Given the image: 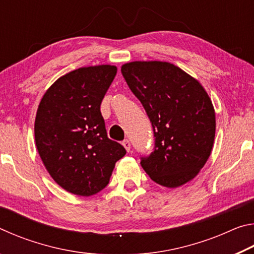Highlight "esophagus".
<instances>
[{
  "mask_svg": "<svg viewBox=\"0 0 254 254\" xmlns=\"http://www.w3.org/2000/svg\"><path fill=\"white\" fill-rule=\"evenodd\" d=\"M122 144H123V147L126 148V150H127V152L130 151V150H131V143H130V141H128V140H124L123 142H122Z\"/></svg>",
  "mask_w": 254,
  "mask_h": 254,
  "instance_id": "obj_1",
  "label": "esophagus"
}]
</instances>
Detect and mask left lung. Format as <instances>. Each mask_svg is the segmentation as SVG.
<instances>
[{"label": "left lung", "mask_w": 254, "mask_h": 254, "mask_svg": "<svg viewBox=\"0 0 254 254\" xmlns=\"http://www.w3.org/2000/svg\"><path fill=\"white\" fill-rule=\"evenodd\" d=\"M122 75L143 105L154 134L153 151L141 166L154 183L176 188L203 168L215 137V111L203 86L166 62L124 64Z\"/></svg>", "instance_id": "8db88e82"}]
</instances>
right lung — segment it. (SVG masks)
Segmentation results:
<instances>
[{
    "label": "right lung",
    "instance_id": "1",
    "mask_svg": "<svg viewBox=\"0 0 254 254\" xmlns=\"http://www.w3.org/2000/svg\"><path fill=\"white\" fill-rule=\"evenodd\" d=\"M117 71L100 65L68 72L50 86L38 107V152L55 182L71 194L92 196L104 189L115 162L127 153L109 139L100 110Z\"/></svg>",
    "mask_w": 254,
    "mask_h": 254
}]
</instances>
